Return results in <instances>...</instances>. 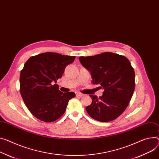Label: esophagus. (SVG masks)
<instances>
[{
	"label": "esophagus",
	"mask_w": 159,
	"mask_h": 159,
	"mask_svg": "<svg viewBox=\"0 0 159 159\" xmlns=\"http://www.w3.org/2000/svg\"><path fill=\"white\" fill-rule=\"evenodd\" d=\"M84 95L83 93H78V92H76V97H82Z\"/></svg>",
	"instance_id": "34e87169"
}]
</instances>
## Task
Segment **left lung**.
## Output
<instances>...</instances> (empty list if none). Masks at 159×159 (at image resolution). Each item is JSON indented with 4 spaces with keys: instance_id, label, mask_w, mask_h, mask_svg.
<instances>
[{
    "instance_id": "1",
    "label": "left lung",
    "mask_w": 159,
    "mask_h": 159,
    "mask_svg": "<svg viewBox=\"0 0 159 159\" xmlns=\"http://www.w3.org/2000/svg\"><path fill=\"white\" fill-rule=\"evenodd\" d=\"M79 60L90 72L92 82L104 90L99 98L90 95L92 102L86 107L88 114L102 122L115 120L125 110L135 89V72L129 60L111 52L80 57Z\"/></svg>"
}]
</instances>
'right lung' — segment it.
<instances>
[{"mask_svg": "<svg viewBox=\"0 0 159 159\" xmlns=\"http://www.w3.org/2000/svg\"><path fill=\"white\" fill-rule=\"evenodd\" d=\"M75 56L46 52L31 57L20 76V93L30 112L44 122H52L62 116L74 92L63 93L57 83Z\"/></svg>", "mask_w": 159, "mask_h": 159, "instance_id": "obj_1", "label": "right lung"}]
</instances>
